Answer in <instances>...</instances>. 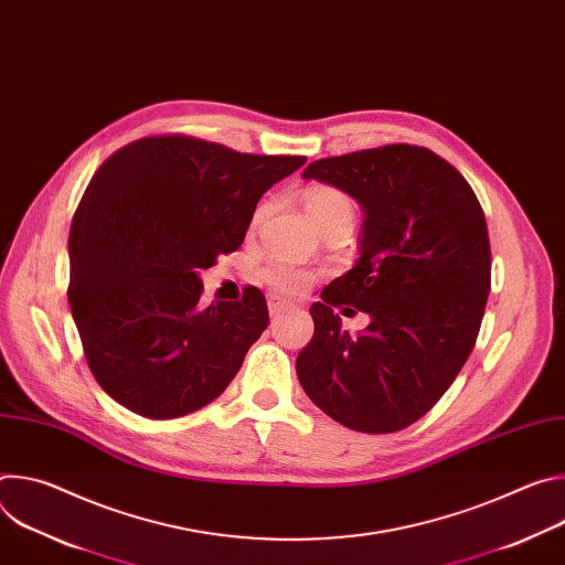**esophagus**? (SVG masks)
<instances>
[{"mask_svg":"<svg viewBox=\"0 0 565 565\" xmlns=\"http://www.w3.org/2000/svg\"><path fill=\"white\" fill-rule=\"evenodd\" d=\"M290 308H292V303H288L286 299H281L277 295H268V310H270L273 317H279V315L288 312Z\"/></svg>","mask_w":565,"mask_h":565,"instance_id":"1","label":"esophagus"}]
</instances>
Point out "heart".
<instances>
[{
	"label": "heart",
	"instance_id": "heart-1",
	"mask_svg": "<svg viewBox=\"0 0 565 565\" xmlns=\"http://www.w3.org/2000/svg\"><path fill=\"white\" fill-rule=\"evenodd\" d=\"M303 205H306V212L310 214V218L324 230L329 225H335V223H353V203L351 199L338 190V188H331V185H312L306 190L303 194ZM270 210V201H262L259 207L255 210V216H253V223H262L264 216L268 214ZM262 277L264 281L281 292V295H301L306 292L312 281H315V275L288 259V257H275L270 259L264 268H262Z\"/></svg>",
	"mask_w": 565,
	"mask_h": 565
}]
</instances>
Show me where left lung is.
<instances>
[{
  "instance_id": "left-lung-1",
  "label": "left lung",
  "mask_w": 565,
  "mask_h": 565,
  "mask_svg": "<svg viewBox=\"0 0 565 565\" xmlns=\"http://www.w3.org/2000/svg\"><path fill=\"white\" fill-rule=\"evenodd\" d=\"M301 179L353 196L364 223L358 264L310 306L315 333L297 377L349 429H405L443 397L476 344L492 284L486 214L462 174L418 145L321 158ZM335 307L362 309L372 324L351 337Z\"/></svg>"
}]
</instances>
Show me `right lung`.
Wrapping results in <instances>:
<instances>
[{
    "label": "right lung",
    "instance_id": "obj_1",
    "mask_svg": "<svg viewBox=\"0 0 565 565\" xmlns=\"http://www.w3.org/2000/svg\"><path fill=\"white\" fill-rule=\"evenodd\" d=\"M303 163L149 136L98 168L68 232V306L118 405L170 420L225 391L266 331L268 306L255 286L241 301L201 306L199 273L244 244L262 194Z\"/></svg>",
    "mask_w": 565,
    "mask_h": 565
}]
</instances>
